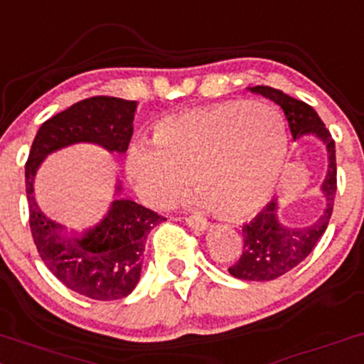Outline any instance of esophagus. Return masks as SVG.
<instances>
[{"instance_id":"esophagus-1","label":"esophagus","mask_w":364,"mask_h":364,"mask_svg":"<svg viewBox=\"0 0 364 364\" xmlns=\"http://www.w3.org/2000/svg\"><path fill=\"white\" fill-rule=\"evenodd\" d=\"M186 225H188L191 230H207L209 228V221H207L205 218H202V215H190V218L185 219Z\"/></svg>"}]
</instances>
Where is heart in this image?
I'll return each mask as SVG.
<instances>
[{"label": "heart", "mask_w": 364, "mask_h": 364, "mask_svg": "<svg viewBox=\"0 0 364 364\" xmlns=\"http://www.w3.org/2000/svg\"><path fill=\"white\" fill-rule=\"evenodd\" d=\"M287 154L277 110L259 102H223L169 115L155 139H134L126 171L143 202L173 203L190 186L198 202L228 218L252 214L269 198Z\"/></svg>", "instance_id": "b5f03b06"}]
</instances>
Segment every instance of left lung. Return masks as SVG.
Instances as JSON below:
<instances>
[{
  "instance_id": "8db88e82",
  "label": "left lung",
  "mask_w": 364,
  "mask_h": 364,
  "mask_svg": "<svg viewBox=\"0 0 364 364\" xmlns=\"http://www.w3.org/2000/svg\"><path fill=\"white\" fill-rule=\"evenodd\" d=\"M250 91L282 107L294 139L301 138L302 134H314L325 143L328 151V173L321 185L326 207L313 225L304 228L285 226L279 223L278 203L273 200L249 225L242 228V255L228 271L231 277L247 282H269L301 264L326 231L337 193V162L333 138L313 107L269 86H254Z\"/></svg>"
}]
</instances>
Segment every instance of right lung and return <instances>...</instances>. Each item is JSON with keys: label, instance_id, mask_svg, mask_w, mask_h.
<instances>
[{"label": "right lung", "instance_id": "add662e5", "mask_svg": "<svg viewBox=\"0 0 364 364\" xmlns=\"http://www.w3.org/2000/svg\"><path fill=\"white\" fill-rule=\"evenodd\" d=\"M134 110L136 102L129 100H81L43 122L26 162L29 225L38 252L67 289L93 301H115L133 292L141 273L146 235L166 218L133 200L117 198L97 226L81 237H67L36 203L34 176L48 154L74 143H97L124 154L133 136Z\"/></svg>", "mask_w": 364, "mask_h": 364}]
</instances>
